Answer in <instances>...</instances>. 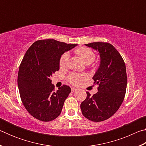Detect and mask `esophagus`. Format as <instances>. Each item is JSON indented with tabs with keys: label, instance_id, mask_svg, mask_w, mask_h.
<instances>
[{
	"label": "esophagus",
	"instance_id": "obj_1",
	"mask_svg": "<svg viewBox=\"0 0 146 146\" xmlns=\"http://www.w3.org/2000/svg\"><path fill=\"white\" fill-rule=\"evenodd\" d=\"M76 91H77V89L74 88H71V93H74V92H75Z\"/></svg>",
	"mask_w": 146,
	"mask_h": 146
}]
</instances>
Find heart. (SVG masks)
Instances as JSON below:
<instances>
[{
    "label": "heart",
    "mask_w": 146,
    "mask_h": 146,
    "mask_svg": "<svg viewBox=\"0 0 146 146\" xmlns=\"http://www.w3.org/2000/svg\"><path fill=\"white\" fill-rule=\"evenodd\" d=\"M75 53L82 58L84 62L86 64H90L95 60V54L91 49L86 47H80L75 49ZM69 62V54L68 53H64L60 58V67L61 68H65L68 66ZM87 75L85 74H72L69 77V81L74 85H78L82 81L87 78Z\"/></svg>",
    "instance_id": "obj_1"
}]
</instances>
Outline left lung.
<instances>
[{
    "label": "left lung",
    "instance_id": "1",
    "mask_svg": "<svg viewBox=\"0 0 146 146\" xmlns=\"http://www.w3.org/2000/svg\"><path fill=\"white\" fill-rule=\"evenodd\" d=\"M97 51L100 62L93 79L98 85V92H89L81 103L82 115L93 122L108 119L117 111L124 98L127 87L125 64L120 54L111 44L91 42L85 44Z\"/></svg>",
    "mask_w": 146,
    "mask_h": 146
}]
</instances>
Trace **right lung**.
I'll return each instance as SVG.
<instances>
[{
  "label": "right lung",
  "mask_w": 146,
  "mask_h": 146,
  "mask_svg": "<svg viewBox=\"0 0 146 146\" xmlns=\"http://www.w3.org/2000/svg\"><path fill=\"white\" fill-rule=\"evenodd\" d=\"M76 46L54 39L40 40L24 55L19 67L18 87L24 107L36 119L49 122L60 115L71 88L63 85L55 91L50 77L59 70L61 56Z\"/></svg>",
  "instance_id": "obj_1"
}]
</instances>
